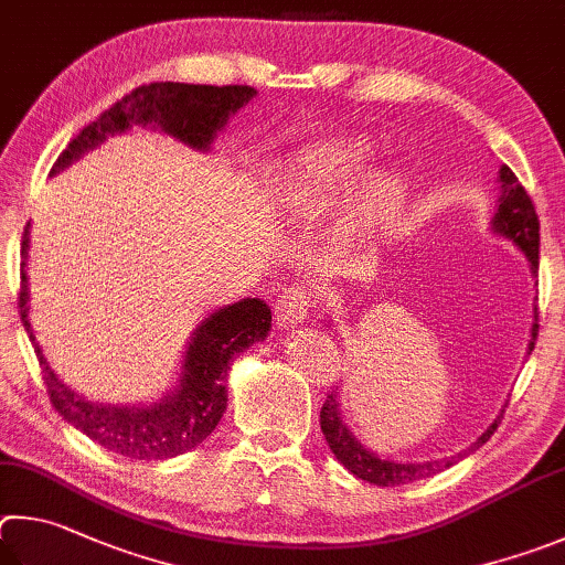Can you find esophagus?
<instances>
[{"label": "esophagus", "instance_id": "esophagus-1", "mask_svg": "<svg viewBox=\"0 0 565 565\" xmlns=\"http://www.w3.org/2000/svg\"><path fill=\"white\" fill-rule=\"evenodd\" d=\"M315 302L310 292L300 288V285H292V288L285 290L280 298L275 300V322L280 330L298 328V324L308 322L312 315Z\"/></svg>", "mask_w": 565, "mask_h": 565}]
</instances>
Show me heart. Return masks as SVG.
Wrapping results in <instances>:
<instances>
[{"mask_svg": "<svg viewBox=\"0 0 565 565\" xmlns=\"http://www.w3.org/2000/svg\"><path fill=\"white\" fill-rule=\"evenodd\" d=\"M372 156L374 146L362 136L330 138L298 148L282 168L277 203L298 213L324 211L350 193ZM404 201H407V181L399 173L372 175L350 205L342 225L344 233L350 241L362 245L382 241L392 233Z\"/></svg>", "mask_w": 565, "mask_h": 565, "instance_id": "obj_1", "label": "heart"}]
</instances>
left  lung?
<instances>
[{
	"label": "left lung",
	"mask_w": 565,
	"mask_h": 565,
	"mask_svg": "<svg viewBox=\"0 0 565 565\" xmlns=\"http://www.w3.org/2000/svg\"><path fill=\"white\" fill-rule=\"evenodd\" d=\"M499 203H497V213L491 217V231L493 235L507 237L519 250L526 255L529 260V270L533 275V280L539 277V215L536 207H533L529 193L523 191V185L519 183V178L513 175L509 166L499 168ZM539 282V280H536ZM332 324V322H328ZM536 334H539V308H533V324H531V340H529V350L526 354L533 352V344H536ZM342 404L338 399V394H330L322 404L320 412V427L324 434V441L332 449L334 459H338L344 469L352 471L354 477L370 483H377V487H397V483H409L424 477H431V473H439L444 469L454 467V463L467 459L469 454L477 451L491 439V434L497 431V427L503 419V409L499 412V417L493 419L487 431L481 434L477 441H471L467 449L454 454V457L447 459H434V461H394V459H384L380 454L370 451L364 444L354 437V431L348 427L342 414Z\"/></svg>",
	"instance_id": "1"
}]
</instances>
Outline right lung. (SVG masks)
I'll list each match as a JSON object with an SVG mask.
<instances>
[{
    "instance_id": "obj_1",
    "label": "right lung",
    "mask_w": 565,
    "mask_h": 565,
    "mask_svg": "<svg viewBox=\"0 0 565 565\" xmlns=\"http://www.w3.org/2000/svg\"><path fill=\"white\" fill-rule=\"evenodd\" d=\"M257 92L253 86H203V84H148L138 86L121 102L88 124L66 151L56 158L52 173L76 163L106 138L148 126L173 136L193 151H211L217 131L231 121ZM29 231L22 237V292L19 312L24 330L42 364L44 384L54 409L88 439L128 459H171L195 449L211 437L227 407V370L237 354L263 342L270 332V308L257 298H245L213 310L188 338L181 372L161 399L138 404L92 402L74 392L49 367L42 348L29 324Z\"/></svg>"
}]
</instances>
